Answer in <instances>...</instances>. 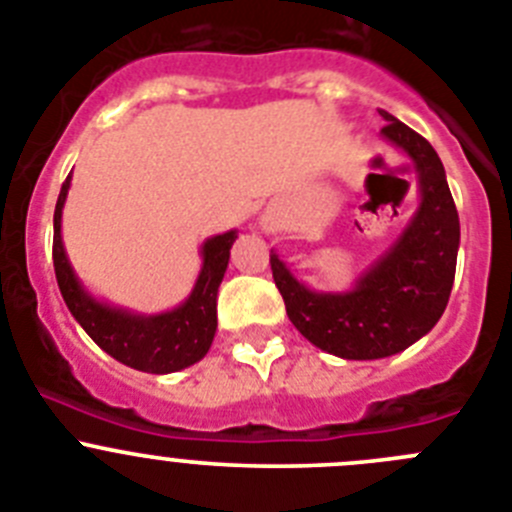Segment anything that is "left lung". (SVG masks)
<instances>
[{"instance_id":"obj_1","label":"left lung","mask_w":512,"mask_h":512,"mask_svg":"<svg viewBox=\"0 0 512 512\" xmlns=\"http://www.w3.org/2000/svg\"><path fill=\"white\" fill-rule=\"evenodd\" d=\"M381 137L414 162L419 208L401 236L345 292L304 287L271 251V271L292 325L325 353L378 360L414 345L449 302L459 248V215L439 154L414 129L381 111Z\"/></svg>"}]
</instances>
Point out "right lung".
Wrapping results in <instances>:
<instances>
[{
    "label": "right lung",
    "instance_id": "right-lung-1",
    "mask_svg": "<svg viewBox=\"0 0 512 512\" xmlns=\"http://www.w3.org/2000/svg\"><path fill=\"white\" fill-rule=\"evenodd\" d=\"M68 190L70 175L60 187L58 203H55L53 264L60 294L75 322L88 332V337L103 353L142 373H177L203 360L218 330V287L228 269L231 246L238 238V231L220 233L203 243L200 248L203 266L185 302L177 304L170 312L139 314L101 302L75 276L68 253H65L63 236H60Z\"/></svg>",
    "mask_w": 512,
    "mask_h": 512
}]
</instances>
